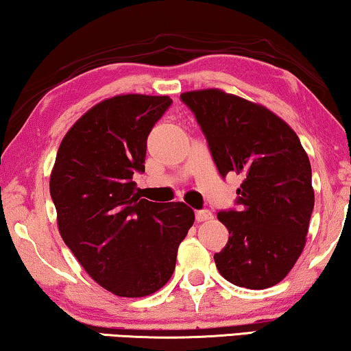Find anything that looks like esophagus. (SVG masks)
Here are the masks:
<instances>
[{"mask_svg":"<svg viewBox=\"0 0 351 351\" xmlns=\"http://www.w3.org/2000/svg\"><path fill=\"white\" fill-rule=\"evenodd\" d=\"M195 215L197 221H207L212 218V213L209 210H196Z\"/></svg>","mask_w":351,"mask_h":351,"instance_id":"34e87169","label":"esophagus"}]
</instances>
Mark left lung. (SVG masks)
Instances as JSON below:
<instances>
[{
  "label": "left lung",
  "mask_w": 351,
  "mask_h": 351,
  "mask_svg": "<svg viewBox=\"0 0 351 351\" xmlns=\"http://www.w3.org/2000/svg\"><path fill=\"white\" fill-rule=\"evenodd\" d=\"M180 99L195 114L218 174L243 177L237 209L217 213L230 231L213 255L218 272L243 288L277 285L301 256L315 204L301 141L269 109L221 90L186 91Z\"/></svg>",
  "instance_id": "1"
}]
</instances>
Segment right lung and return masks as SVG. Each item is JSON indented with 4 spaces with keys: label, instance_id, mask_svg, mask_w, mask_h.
I'll return each mask as SVG.
<instances>
[{
    "label": "right lung",
    "instance_id": "1",
    "mask_svg": "<svg viewBox=\"0 0 351 351\" xmlns=\"http://www.w3.org/2000/svg\"><path fill=\"white\" fill-rule=\"evenodd\" d=\"M169 96L120 95L96 104L60 144L50 196L66 245L96 283L121 298L166 285L195 221L185 202H152L136 193L147 138Z\"/></svg>",
    "mask_w": 351,
    "mask_h": 351
}]
</instances>
